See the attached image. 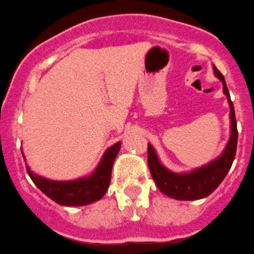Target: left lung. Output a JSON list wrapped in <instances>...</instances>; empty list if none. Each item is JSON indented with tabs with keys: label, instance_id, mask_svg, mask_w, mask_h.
Instances as JSON below:
<instances>
[{
	"label": "left lung",
	"instance_id": "obj_1",
	"mask_svg": "<svg viewBox=\"0 0 254 254\" xmlns=\"http://www.w3.org/2000/svg\"><path fill=\"white\" fill-rule=\"evenodd\" d=\"M213 70H215L216 77L222 82L223 93L227 97L231 109V136L222 154L213 161L206 164L205 166L198 167L190 172L177 174V172H172L166 169L160 162L152 145L147 144V165H149L152 179H154L157 189L162 193L175 198V200L192 201L207 197L220 186V184L230 171L233 160H235L238 139L235 108H233V103L231 102L230 92L226 85L225 77L216 67H213Z\"/></svg>",
	"mask_w": 254,
	"mask_h": 254
}]
</instances>
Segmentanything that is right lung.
Wrapping results in <instances>:
<instances>
[{
    "mask_svg": "<svg viewBox=\"0 0 254 254\" xmlns=\"http://www.w3.org/2000/svg\"><path fill=\"white\" fill-rule=\"evenodd\" d=\"M119 150L120 141L104 152L99 165L92 175L73 181H53L44 179L33 174L28 166H26L27 172L42 192L58 205L85 206L100 200L105 195L112 179L113 164Z\"/></svg>",
    "mask_w": 254,
    "mask_h": 254,
    "instance_id": "obj_1",
    "label": "right lung"
}]
</instances>
